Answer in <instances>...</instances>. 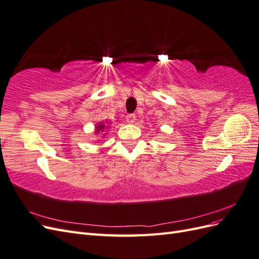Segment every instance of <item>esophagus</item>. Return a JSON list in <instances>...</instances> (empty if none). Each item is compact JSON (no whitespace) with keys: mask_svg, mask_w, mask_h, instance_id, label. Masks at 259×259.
<instances>
[{"mask_svg":"<svg viewBox=\"0 0 259 259\" xmlns=\"http://www.w3.org/2000/svg\"><path fill=\"white\" fill-rule=\"evenodd\" d=\"M125 120H126V122H127V123H130V124L134 123V122H135V120H136V115H135V114H133V113L127 114V115H126V117H125Z\"/></svg>","mask_w":259,"mask_h":259,"instance_id":"1","label":"esophagus"}]
</instances>
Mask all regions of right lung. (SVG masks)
I'll use <instances>...</instances> for the list:
<instances>
[{"instance_id": "right-lung-1", "label": "right lung", "mask_w": 259, "mask_h": 259, "mask_svg": "<svg viewBox=\"0 0 259 259\" xmlns=\"http://www.w3.org/2000/svg\"><path fill=\"white\" fill-rule=\"evenodd\" d=\"M105 126H106V125H104V124H101V123H100V124L98 125V126L96 127V130H97L96 132H97V133H99L101 130H104V127H105Z\"/></svg>"}]
</instances>
